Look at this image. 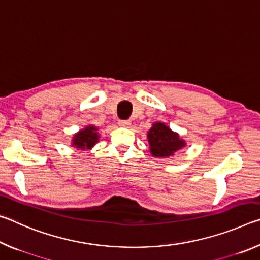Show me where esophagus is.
Wrapping results in <instances>:
<instances>
[{"label":"esophagus","mask_w":260,"mask_h":260,"mask_svg":"<svg viewBox=\"0 0 260 260\" xmlns=\"http://www.w3.org/2000/svg\"><path fill=\"white\" fill-rule=\"evenodd\" d=\"M118 124L121 127H128L131 125V120H119L118 121Z\"/></svg>","instance_id":"obj_1"}]
</instances>
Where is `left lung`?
Segmentation results:
<instances>
[{"mask_svg": "<svg viewBox=\"0 0 260 260\" xmlns=\"http://www.w3.org/2000/svg\"><path fill=\"white\" fill-rule=\"evenodd\" d=\"M149 150L156 158H170L186 148L187 143L180 135L161 121L153 122L147 133Z\"/></svg>", "mask_w": 260, "mask_h": 260, "instance_id": "left-lung-1", "label": "left lung"}]
</instances>
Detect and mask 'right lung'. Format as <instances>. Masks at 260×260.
Returning a JSON list of instances; mask_svg holds the SVG:
<instances>
[{
	"instance_id": "add662e5",
	"label": "right lung",
	"mask_w": 260,
	"mask_h": 260,
	"mask_svg": "<svg viewBox=\"0 0 260 260\" xmlns=\"http://www.w3.org/2000/svg\"><path fill=\"white\" fill-rule=\"evenodd\" d=\"M99 127L94 125H87L85 128H81L76 134H73L71 140V147L77 148L78 150H87L91 149L100 140Z\"/></svg>"
}]
</instances>
